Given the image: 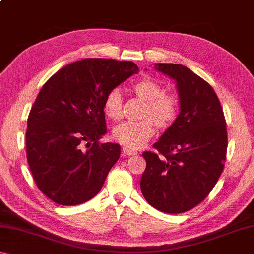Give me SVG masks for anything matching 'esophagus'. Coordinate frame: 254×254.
<instances>
[{"label":"esophagus","mask_w":254,"mask_h":254,"mask_svg":"<svg viewBox=\"0 0 254 254\" xmlns=\"http://www.w3.org/2000/svg\"><path fill=\"white\" fill-rule=\"evenodd\" d=\"M122 151H123L124 154H126V156H135V154H137L135 150H133L131 148H127V147H123Z\"/></svg>","instance_id":"34e87169"}]
</instances>
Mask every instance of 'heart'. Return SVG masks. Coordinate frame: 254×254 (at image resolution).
I'll return each instance as SVG.
<instances>
[{
	"label": "heart",
	"mask_w": 254,
	"mask_h": 254,
	"mask_svg": "<svg viewBox=\"0 0 254 254\" xmlns=\"http://www.w3.org/2000/svg\"><path fill=\"white\" fill-rule=\"evenodd\" d=\"M135 95L145 103L142 114L144 120L140 122H123L114 127L113 137L127 148L143 147L159 128L170 127L178 113V101L171 94L163 93L162 86L152 79H143L132 86ZM106 118L119 120L122 117L123 95L120 88H113L107 93L103 103Z\"/></svg>",
	"instance_id": "1"
}]
</instances>
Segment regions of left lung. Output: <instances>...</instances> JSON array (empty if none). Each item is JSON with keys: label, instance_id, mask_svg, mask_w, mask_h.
<instances>
[{"label": "left lung", "instance_id": "left-lung-1", "mask_svg": "<svg viewBox=\"0 0 254 254\" xmlns=\"http://www.w3.org/2000/svg\"><path fill=\"white\" fill-rule=\"evenodd\" d=\"M175 80L179 114L153 148L142 153L147 167L140 187L148 203L163 213L194 208L216 185L224 168L227 133L224 113L208 83L178 64H154Z\"/></svg>", "mask_w": 254, "mask_h": 254}]
</instances>
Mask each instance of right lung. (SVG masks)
Returning <instances> with one entry per match:
<instances>
[{"label": "right lung", "instance_id": "1", "mask_svg": "<svg viewBox=\"0 0 254 254\" xmlns=\"http://www.w3.org/2000/svg\"><path fill=\"white\" fill-rule=\"evenodd\" d=\"M137 71L132 62L86 58L42 86L28 118L27 159L38 188L55 203L83 204L101 190L121 154L120 144L98 142L107 132L103 103Z\"/></svg>", "mask_w": 254, "mask_h": 254}]
</instances>
